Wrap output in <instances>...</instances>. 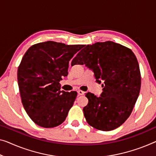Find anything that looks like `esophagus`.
<instances>
[{
  "mask_svg": "<svg viewBox=\"0 0 156 156\" xmlns=\"http://www.w3.org/2000/svg\"><path fill=\"white\" fill-rule=\"evenodd\" d=\"M78 95H83V94H85V92H83V91H82V90H78Z\"/></svg>",
  "mask_w": 156,
  "mask_h": 156,
  "instance_id": "obj_1",
  "label": "esophagus"
}]
</instances>
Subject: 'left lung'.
Masks as SVG:
<instances>
[{
  "label": "left lung",
  "instance_id": "left-lung-1",
  "mask_svg": "<svg viewBox=\"0 0 156 156\" xmlns=\"http://www.w3.org/2000/svg\"><path fill=\"white\" fill-rule=\"evenodd\" d=\"M85 64L94 71L97 82L104 81L100 97L87 92L83 108L86 121L101 131H111L125 122L133 110L141 88V73L135 55L112 41L87 45L71 62Z\"/></svg>",
  "mask_w": 156,
  "mask_h": 156
}]
</instances>
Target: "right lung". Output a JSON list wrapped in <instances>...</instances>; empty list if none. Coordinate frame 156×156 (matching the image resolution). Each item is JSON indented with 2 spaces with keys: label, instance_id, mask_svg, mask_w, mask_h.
Returning a JSON list of instances; mask_svg holds the SVG:
<instances>
[{
  "label": "right lung",
  "instance_id": "add662e5",
  "mask_svg": "<svg viewBox=\"0 0 156 156\" xmlns=\"http://www.w3.org/2000/svg\"><path fill=\"white\" fill-rule=\"evenodd\" d=\"M84 46L43 42L30 47L22 57L19 89L23 106L36 125L50 128L66 119L77 92L61 91L59 81L68 75L70 59Z\"/></svg>",
  "mask_w": 156,
  "mask_h": 156
}]
</instances>
